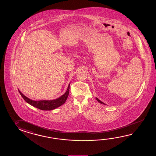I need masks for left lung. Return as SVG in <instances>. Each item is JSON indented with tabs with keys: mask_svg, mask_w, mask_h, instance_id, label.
<instances>
[{
	"mask_svg": "<svg viewBox=\"0 0 156 156\" xmlns=\"http://www.w3.org/2000/svg\"><path fill=\"white\" fill-rule=\"evenodd\" d=\"M96 98L97 101L99 103H101V104H103V105H105V103H104L103 102H102V101H101L98 98Z\"/></svg>",
	"mask_w": 156,
	"mask_h": 156,
	"instance_id": "1",
	"label": "left lung"
}]
</instances>
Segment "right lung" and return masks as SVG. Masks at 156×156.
I'll return each instance as SVG.
<instances>
[{"mask_svg": "<svg viewBox=\"0 0 156 156\" xmlns=\"http://www.w3.org/2000/svg\"><path fill=\"white\" fill-rule=\"evenodd\" d=\"M69 87H70V84H69L67 90L63 95H61V97H59V98L53 99V100L34 101L27 97L19 90V89L18 90H19V93L22 97L24 99L25 101L27 102L29 105L43 111H51L60 107L62 105H63L66 101L68 96L69 95Z\"/></svg>", "mask_w": 156, "mask_h": 156, "instance_id": "obj_1", "label": "right lung"}]
</instances>
